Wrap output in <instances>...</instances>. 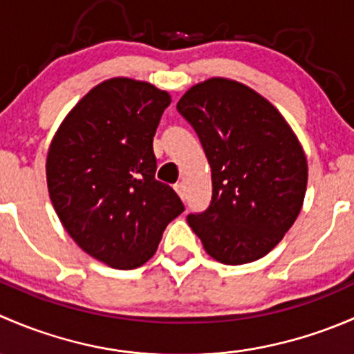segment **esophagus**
<instances>
[{"label": "esophagus", "instance_id": "obj_1", "mask_svg": "<svg viewBox=\"0 0 354 354\" xmlns=\"http://www.w3.org/2000/svg\"><path fill=\"white\" fill-rule=\"evenodd\" d=\"M174 190L178 192V195H180L181 200L187 198V187H185V183H176L174 185Z\"/></svg>", "mask_w": 354, "mask_h": 354}]
</instances>
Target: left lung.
Masks as SVG:
<instances>
[{
    "instance_id": "left-lung-1",
    "label": "left lung",
    "mask_w": 354,
    "mask_h": 354,
    "mask_svg": "<svg viewBox=\"0 0 354 354\" xmlns=\"http://www.w3.org/2000/svg\"><path fill=\"white\" fill-rule=\"evenodd\" d=\"M176 109L212 171V200L188 224L217 262L262 259L301 210L308 166L298 138L267 99L226 78L194 85Z\"/></svg>"
}]
</instances>
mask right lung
Instances as JSON below:
<instances>
[{
  "label": "right lung",
  "instance_id": "obj_1",
  "mask_svg": "<svg viewBox=\"0 0 354 354\" xmlns=\"http://www.w3.org/2000/svg\"><path fill=\"white\" fill-rule=\"evenodd\" d=\"M167 92L147 82L111 78L65 118L48 152L53 207L84 252L114 269L140 267L167 224L185 210L156 180L152 149Z\"/></svg>",
  "mask_w": 354,
  "mask_h": 354
}]
</instances>
